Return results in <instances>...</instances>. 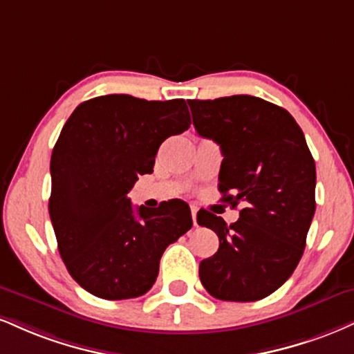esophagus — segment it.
<instances>
[{
    "mask_svg": "<svg viewBox=\"0 0 354 354\" xmlns=\"http://www.w3.org/2000/svg\"><path fill=\"white\" fill-rule=\"evenodd\" d=\"M196 214H198V209L194 206H191V218H193V224L198 225V221H196Z\"/></svg>",
    "mask_w": 354,
    "mask_h": 354,
    "instance_id": "esophagus-1",
    "label": "esophagus"
}]
</instances>
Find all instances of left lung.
Instances as JSON below:
<instances>
[{
	"mask_svg": "<svg viewBox=\"0 0 354 354\" xmlns=\"http://www.w3.org/2000/svg\"><path fill=\"white\" fill-rule=\"evenodd\" d=\"M188 104L196 131L223 151V201L244 203L231 225L198 212V224L219 237L218 252L199 263V279L219 300L266 299L299 266L317 206V169L304 131L287 110L259 97Z\"/></svg>",
	"mask_w": 354,
	"mask_h": 354,
	"instance_id": "left-lung-1",
	"label": "left lung"
}]
</instances>
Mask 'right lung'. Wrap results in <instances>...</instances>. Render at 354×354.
I'll use <instances>...</instances> for the list:
<instances>
[{"label":"right lung","instance_id":"obj_1","mask_svg":"<svg viewBox=\"0 0 354 354\" xmlns=\"http://www.w3.org/2000/svg\"><path fill=\"white\" fill-rule=\"evenodd\" d=\"M183 99L112 93L72 112L50 156L49 216L72 279L105 300L136 299L158 277L160 259L193 225L181 199L133 209L129 191L153 173L160 145L188 130Z\"/></svg>","mask_w":354,"mask_h":354}]
</instances>
